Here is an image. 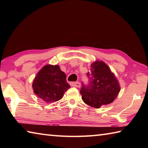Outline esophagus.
<instances>
[{
	"label": "esophagus",
	"instance_id": "esophagus-1",
	"mask_svg": "<svg viewBox=\"0 0 148 148\" xmlns=\"http://www.w3.org/2000/svg\"><path fill=\"white\" fill-rule=\"evenodd\" d=\"M71 86L73 87H80V86H81V84H80L79 82H72Z\"/></svg>",
	"mask_w": 148,
	"mask_h": 148
}]
</instances>
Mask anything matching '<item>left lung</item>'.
I'll list each match as a JSON object with an SVG mask.
<instances>
[{
	"instance_id": "1",
	"label": "left lung",
	"mask_w": 148,
	"mask_h": 148,
	"mask_svg": "<svg viewBox=\"0 0 148 148\" xmlns=\"http://www.w3.org/2000/svg\"><path fill=\"white\" fill-rule=\"evenodd\" d=\"M88 83L82 86L80 93L86 104L94 108L111 103L116 98L120 87L118 82L104 62L97 61L91 65L87 73Z\"/></svg>"
}]
</instances>
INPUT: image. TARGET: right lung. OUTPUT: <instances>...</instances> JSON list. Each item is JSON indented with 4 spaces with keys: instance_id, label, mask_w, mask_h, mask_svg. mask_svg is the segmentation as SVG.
Segmentation results:
<instances>
[{
    "instance_id": "right-lung-1",
    "label": "right lung",
    "mask_w": 148,
    "mask_h": 148,
    "mask_svg": "<svg viewBox=\"0 0 148 148\" xmlns=\"http://www.w3.org/2000/svg\"><path fill=\"white\" fill-rule=\"evenodd\" d=\"M71 86L67 83L66 74L58 65L47 64L37 74L33 81L34 92L44 102H56L61 99Z\"/></svg>"
}]
</instances>
